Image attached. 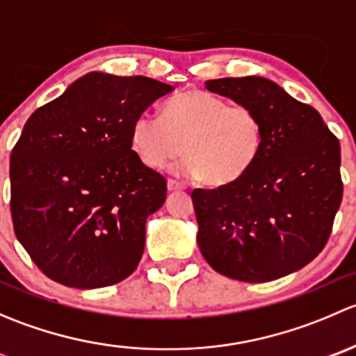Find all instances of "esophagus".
I'll return each instance as SVG.
<instances>
[{"instance_id":"obj_1","label":"esophagus","mask_w":356,"mask_h":356,"mask_svg":"<svg viewBox=\"0 0 356 356\" xmlns=\"http://www.w3.org/2000/svg\"><path fill=\"white\" fill-rule=\"evenodd\" d=\"M167 189H168V191H181V189H184V184H181V182L174 181V179H168V181H167Z\"/></svg>"}]
</instances>
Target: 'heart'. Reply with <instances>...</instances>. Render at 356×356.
Returning <instances> with one entry per match:
<instances>
[{"mask_svg":"<svg viewBox=\"0 0 356 356\" xmlns=\"http://www.w3.org/2000/svg\"><path fill=\"white\" fill-rule=\"evenodd\" d=\"M260 115L245 105H229L204 91L168 99L161 118L141 113L131 127L132 152L143 165L160 170L186 153L175 172L213 188L238 182L257 163L264 148Z\"/></svg>","mask_w":356,"mask_h":356,"instance_id":"b5f03b06","label":"heart"}]
</instances>
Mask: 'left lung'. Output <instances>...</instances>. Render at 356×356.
Returning <instances> with one entry per match:
<instances>
[{"label":"left lung","mask_w":356,"mask_h":356,"mask_svg":"<svg viewBox=\"0 0 356 356\" xmlns=\"http://www.w3.org/2000/svg\"><path fill=\"white\" fill-rule=\"evenodd\" d=\"M250 106L264 124V148L238 182L191 193L198 246L213 270L268 282L310 264L327 243L343 200L341 146L321 113L265 77L204 82Z\"/></svg>","instance_id":"8db88e82"}]
</instances>
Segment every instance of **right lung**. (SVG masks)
Returning a JSON list of instances; mask_svg holds the SVG:
<instances>
[{
  "mask_svg": "<svg viewBox=\"0 0 356 356\" xmlns=\"http://www.w3.org/2000/svg\"><path fill=\"white\" fill-rule=\"evenodd\" d=\"M174 88L89 72L25 122L10 158L13 231L32 261L77 289L117 284L145 251L167 181L131 146L138 115Z\"/></svg>",
  "mask_w": 356,
  "mask_h": 356,
  "instance_id": "add662e5",
  "label": "right lung"
}]
</instances>
